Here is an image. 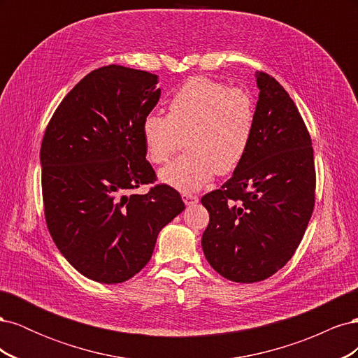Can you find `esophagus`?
<instances>
[{"label": "esophagus", "mask_w": 358, "mask_h": 358, "mask_svg": "<svg viewBox=\"0 0 358 358\" xmlns=\"http://www.w3.org/2000/svg\"><path fill=\"white\" fill-rule=\"evenodd\" d=\"M182 200L185 201V204L191 206V204H196L199 201V197L194 196V194H189V192H183L182 194Z\"/></svg>", "instance_id": "obj_1"}]
</instances>
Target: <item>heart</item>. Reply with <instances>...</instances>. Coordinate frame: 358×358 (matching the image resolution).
<instances>
[{
  "mask_svg": "<svg viewBox=\"0 0 358 358\" xmlns=\"http://www.w3.org/2000/svg\"><path fill=\"white\" fill-rule=\"evenodd\" d=\"M167 115L149 113L142 122L148 158L164 164L187 142V154L159 171V179L180 191L204 187L218 171L239 167L251 145L255 122L252 96L204 76L191 78L171 95Z\"/></svg>",
  "mask_w": 358,
  "mask_h": 358,
  "instance_id": "heart-1",
  "label": "heart"
}]
</instances>
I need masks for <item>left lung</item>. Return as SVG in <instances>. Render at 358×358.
I'll return each mask as SVG.
<instances>
[{
	"label": "left lung",
	"mask_w": 358,
	"mask_h": 358,
	"mask_svg": "<svg viewBox=\"0 0 358 358\" xmlns=\"http://www.w3.org/2000/svg\"><path fill=\"white\" fill-rule=\"evenodd\" d=\"M251 145L221 189L201 203L209 225L203 252L233 282L264 280L300 245L315 206L312 140L297 106L275 78L258 71Z\"/></svg>",
	"instance_id": "obj_1"
}]
</instances>
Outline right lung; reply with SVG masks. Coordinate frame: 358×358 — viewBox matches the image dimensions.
Masks as SVG:
<instances>
[{"mask_svg": "<svg viewBox=\"0 0 358 358\" xmlns=\"http://www.w3.org/2000/svg\"><path fill=\"white\" fill-rule=\"evenodd\" d=\"M157 74L106 66L64 96L43 136L41 191L53 242L100 284L133 278L152 257L158 233L183 204L146 161L142 122L157 106Z\"/></svg>", "mask_w": 358, "mask_h": 358, "instance_id": "1", "label": "right lung"}]
</instances>
